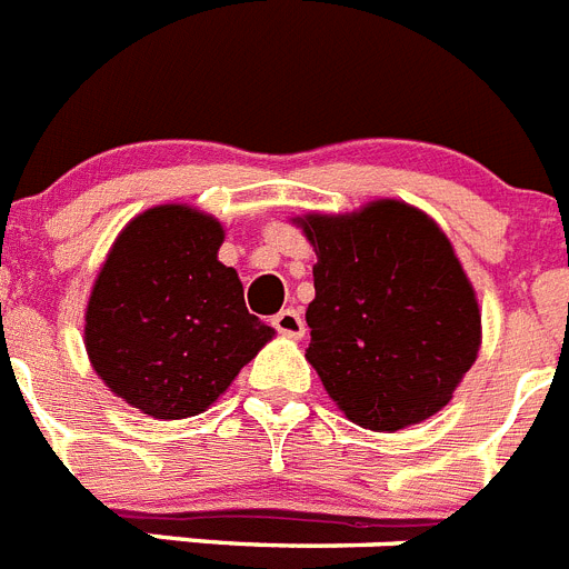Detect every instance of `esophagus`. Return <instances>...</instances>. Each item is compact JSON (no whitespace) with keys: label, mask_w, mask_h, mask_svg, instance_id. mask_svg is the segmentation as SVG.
Segmentation results:
<instances>
[{"label":"esophagus","mask_w":569,"mask_h":569,"mask_svg":"<svg viewBox=\"0 0 569 569\" xmlns=\"http://www.w3.org/2000/svg\"><path fill=\"white\" fill-rule=\"evenodd\" d=\"M273 328L279 333H284V337L299 339L305 333V319H302V313H299V310H293V308L279 310V313L273 317Z\"/></svg>","instance_id":"1"}]
</instances>
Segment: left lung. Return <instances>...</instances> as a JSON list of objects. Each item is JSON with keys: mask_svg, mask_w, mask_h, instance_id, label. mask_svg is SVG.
Wrapping results in <instances>:
<instances>
[{"mask_svg": "<svg viewBox=\"0 0 569 569\" xmlns=\"http://www.w3.org/2000/svg\"><path fill=\"white\" fill-rule=\"evenodd\" d=\"M317 250L308 362L351 423L397 431L451 400L480 348V310L449 238L409 203L299 218Z\"/></svg>", "mask_w": 569, "mask_h": 569, "instance_id": "1", "label": "left lung"}]
</instances>
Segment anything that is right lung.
Instances as JSON below:
<instances>
[{
	"label": "right lung",
	"instance_id": "add662e5",
	"mask_svg": "<svg viewBox=\"0 0 569 569\" xmlns=\"http://www.w3.org/2000/svg\"><path fill=\"white\" fill-rule=\"evenodd\" d=\"M224 227L163 203L140 212L111 244L86 308L97 377L154 420L201 415L273 339L218 261Z\"/></svg>",
	"mask_w": 569,
	"mask_h": 569
}]
</instances>
